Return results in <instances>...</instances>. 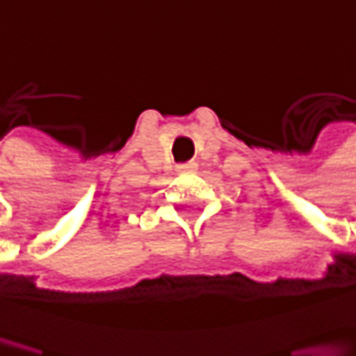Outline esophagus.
Wrapping results in <instances>:
<instances>
[{
    "label": "esophagus",
    "instance_id": "esophagus-1",
    "mask_svg": "<svg viewBox=\"0 0 356 356\" xmlns=\"http://www.w3.org/2000/svg\"><path fill=\"white\" fill-rule=\"evenodd\" d=\"M193 170H197V163L195 161H188V163H180L178 165V172H193Z\"/></svg>",
    "mask_w": 356,
    "mask_h": 356
}]
</instances>
